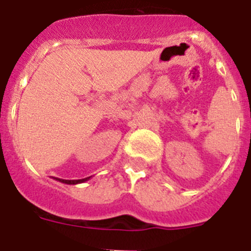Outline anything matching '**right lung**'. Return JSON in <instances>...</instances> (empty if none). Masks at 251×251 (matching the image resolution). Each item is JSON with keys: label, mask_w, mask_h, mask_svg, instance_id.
Segmentation results:
<instances>
[{"label": "right lung", "mask_w": 251, "mask_h": 251, "mask_svg": "<svg viewBox=\"0 0 251 251\" xmlns=\"http://www.w3.org/2000/svg\"><path fill=\"white\" fill-rule=\"evenodd\" d=\"M89 178L90 177H86V178H83V179H61V178H56V177H55V179H56V181L66 183V185H77V183H83V182H85V181H88Z\"/></svg>", "instance_id": "obj_1"}]
</instances>
